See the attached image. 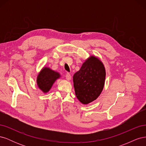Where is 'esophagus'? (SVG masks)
<instances>
[{"label": "esophagus", "mask_w": 146, "mask_h": 146, "mask_svg": "<svg viewBox=\"0 0 146 146\" xmlns=\"http://www.w3.org/2000/svg\"><path fill=\"white\" fill-rule=\"evenodd\" d=\"M65 77H66V78L68 80H70V78H71V76H70V75L69 73H67V74H66Z\"/></svg>", "instance_id": "34e87169"}]
</instances>
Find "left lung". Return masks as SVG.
<instances>
[{"label":"left lung","instance_id":"obj_1","mask_svg":"<svg viewBox=\"0 0 146 146\" xmlns=\"http://www.w3.org/2000/svg\"><path fill=\"white\" fill-rule=\"evenodd\" d=\"M105 79L102 63L93 56L86 60L73 76L74 90L79 101L88 104L96 100L103 90Z\"/></svg>","mask_w":146,"mask_h":146}]
</instances>
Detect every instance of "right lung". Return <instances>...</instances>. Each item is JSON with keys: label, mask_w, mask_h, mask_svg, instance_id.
<instances>
[{"label": "right lung", "mask_w": 146, "mask_h": 146, "mask_svg": "<svg viewBox=\"0 0 146 146\" xmlns=\"http://www.w3.org/2000/svg\"><path fill=\"white\" fill-rule=\"evenodd\" d=\"M59 77L60 74L58 72H55L50 68H44L37 77L38 87L44 92H47L50 90L53 84Z\"/></svg>", "instance_id": "1"}]
</instances>
